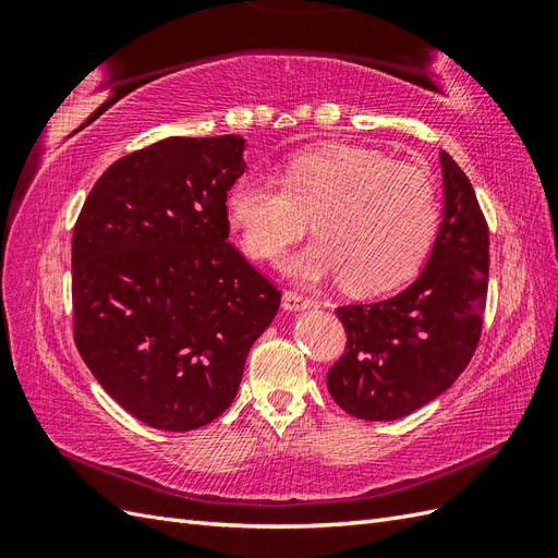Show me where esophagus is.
Segmentation results:
<instances>
[{
  "instance_id": "obj_1",
  "label": "esophagus",
  "mask_w": 558,
  "mask_h": 558,
  "mask_svg": "<svg viewBox=\"0 0 558 558\" xmlns=\"http://www.w3.org/2000/svg\"><path fill=\"white\" fill-rule=\"evenodd\" d=\"M281 305H283V310L295 312V310H307V307H314V305H316V300H314V298H310V295H302V293H298V291H283V295H281Z\"/></svg>"
}]
</instances>
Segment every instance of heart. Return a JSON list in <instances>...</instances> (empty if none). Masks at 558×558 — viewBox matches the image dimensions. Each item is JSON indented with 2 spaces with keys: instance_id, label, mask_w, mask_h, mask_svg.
Masks as SVG:
<instances>
[{
  "instance_id": "heart-1",
  "label": "heart",
  "mask_w": 558,
  "mask_h": 558,
  "mask_svg": "<svg viewBox=\"0 0 558 558\" xmlns=\"http://www.w3.org/2000/svg\"><path fill=\"white\" fill-rule=\"evenodd\" d=\"M226 207L256 260L279 258L314 218L318 238L291 260V272L302 279L340 275L351 293L408 281L426 260L440 221L428 170L342 142L286 158L281 183L265 174L238 179Z\"/></svg>"
}]
</instances>
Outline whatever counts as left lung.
Here are the masks:
<instances>
[{
  "label": "left lung",
  "mask_w": 558,
  "mask_h": 558,
  "mask_svg": "<svg viewBox=\"0 0 558 558\" xmlns=\"http://www.w3.org/2000/svg\"><path fill=\"white\" fill-rule=\"evenodd\" d=\"M445 218L430 258L402 293L337 307L347 347L328 391L351 416L393 421L445 393L475 353L488 291V226L472 183L440 154Z\"/></svg>",
  "instance_id": "8db88e82"
}]
</instances>
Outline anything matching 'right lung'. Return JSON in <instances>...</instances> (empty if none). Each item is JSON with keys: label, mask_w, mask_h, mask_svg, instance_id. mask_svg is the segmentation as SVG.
<instances>
[{"label": "right lung", "mask_w": 558, "mask_h": 558, "mask_svg": "<svg viewBox=\"0 0 558 558\" xmlns=\"http://www.w3.org/2000/svg\"><path fill=\"white\" fill-rule=\"evenodd\" d=\"M244 140L170 137L116 160L72 234L74 342L134 418L195 430L238 396L281 291L228 242Z\"/></svg>", "instance_id": "1"}]
</instances>
